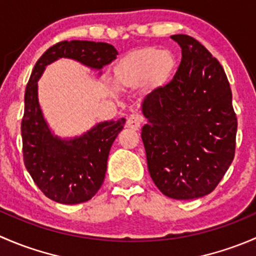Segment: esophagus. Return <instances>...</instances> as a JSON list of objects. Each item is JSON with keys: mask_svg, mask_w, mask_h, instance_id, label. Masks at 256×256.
Segmentation results:
<instances>
[{"mask_svg": "<svg viewBox=\"0 0 256 256\" xmlns=\"http://www.w3.org/2000/svg\"><path fill=\"white\" fill-rule=\"evenodd\" d=\"M144 122V116L141 114L134 112L131 114L128 118V121H126V126L130 128H134V130H138L141 128Z\"/></svg>", "mask_w": 256, "mask_h": 256, "instance_id": "esophagus-1", "label": "esophagus"}]
</instances>
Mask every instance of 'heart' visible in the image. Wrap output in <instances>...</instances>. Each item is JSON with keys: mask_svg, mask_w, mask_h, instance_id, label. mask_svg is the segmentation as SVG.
Wrapping results in <instances>:
<instances>
[{"mask_svg": "<svg viewBox=\"0 0 256 256\" xmlns=\"http://www.w3.org/2000/svg\"><path fill=\"white\" fill-rule=\"evenodd\" d=\"M174 68V59L168 52L147 48L131 54L122 60L118 80L124 86H136L151 78L154 82H164Z\"/></svg>", "mask_w": 256, "mask_h": 256, "instance_id": "heart-1", "label": "heart"}]
</instances>
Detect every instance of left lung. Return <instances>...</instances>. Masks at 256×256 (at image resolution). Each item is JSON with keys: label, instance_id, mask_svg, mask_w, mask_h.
Returning <instances> with one entry per match:
<instances>
[{"label": "left lung", "instance_id": "left-lung-1", "mask_svg": "<svg viewBox=\"0 0 256 256\" xmlns=\"http://www.w3.org/2000/svg\"><path fill=\"white\" fill-rule=\"evenodd\" d=\"M171 38L182 60L174 79L144 100L141 138L157 188L194 200L213 192L233 162L238 120L220 63L190 36Z\"/></svg>", "mask_w": 256, "mask_h": 256}]
</instances>
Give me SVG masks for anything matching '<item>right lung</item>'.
Segmentation results:
<instances>
[{
	"label": "right lung",
	"instance_id": "1",
	"mask_svg": "<svg viewBox=\"0 0 256 256\" xmlns=\"http://www.w3.org/2000/svg\"><path fill=\"white\" fill-rule=\"evenodd\" d=\"M114 46L89 40H63L43 53L36 63L24 92L20 124L23 161L46 197L63 204L92 200L102 187L112 144L125 118L98 124L80 138L60 140L52 135L38 104V79L48 64L72 58L92 69H102L116 58Z\"/></svg>",
	"mask_w": 256,
	"mask_h": 256
}]
</instances>
